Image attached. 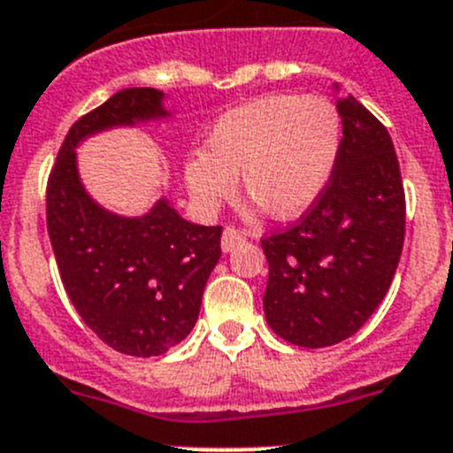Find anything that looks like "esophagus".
Returning a JSON list of instances; mask_svg holds the SVG:
<instances>
[{
	"label": "esophagus",
	"instance_id": "obj_1",
	"mask_svg": "<svg viewBox=\"0 0 453 453\" xmlns=\"http://www.w3.org/2000/svg\"><path fill=\"white\" fill-rule=\"evenodd\" d=\"M243 242H246V234H243L242 230L226 227V232H223V237H221V250L223 253H230V250H234L239 243H243Z\"/></svg>",
	"mask_w": 453,
	"mask_h": 453
}]
</instances>
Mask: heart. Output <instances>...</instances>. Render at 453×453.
Returning a JSON list of instances; mask_svg holds the SVG:
<instances>
[{
    "instance_id": "b5f03b06",
    "label": "heart",
    "mask_w": 453,
    "mask_h": 453,
    "mask_svg": "<svg viewBox=\"0 0 453 453\" xmlns=\"http://www.w3.org/2000/svg\"><path fill=\"white\" fill-rule=\"evenodd\" d=\"M340 143V111L326 97H257L216 118L204 150L184 159V184L200 210L211 214L234 194L239 173L246 196L266 214L296 219L324 194Z\"/></svg>"
}]
</instances>
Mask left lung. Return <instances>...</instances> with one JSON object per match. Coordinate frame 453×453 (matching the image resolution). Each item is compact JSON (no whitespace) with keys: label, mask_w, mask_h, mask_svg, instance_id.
Returning a JSON list of instances; mask_svg holds the SVG:
<instances>
[{"label":"left lung","mask_w":453,"mask_h":453,"mask_svg":"<svg viewBox=\"0 0 453 453\" xmlns=\"http://www.w3.org/2000/svg\"><path fill=\"white\" fill-rule=\"evenodd\" d=\"M337 111L340 155L324 194L298 226L262 239L266 321L305 349L333 346L363 328L390 289L406 234L390 134L353 96L337 97Z\"/></svg>","instance_id":"1"}]
</instances>
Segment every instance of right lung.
I'll list each match as a JSON object with an SVG mask.
<instances>
[{"label":"right lung","instance_id":"add662e5","mask_svg":"<svg viewBox=\"0 0 453 453\" xmlns=\"http://www.w3.org/2000/svg\"><path fill=\"white\" fill-rule=\"evenodd\" d=\"M157 88H123L70 127L47 182V232L63 287L104 344L125 356L166 353L194 330L221 257V226L182 219L161 196L141 216L102 207L86 191L77 148L118 127L171 120Z\"/></svg>","mask_w":453,"mask_h":453}]
</instances>
